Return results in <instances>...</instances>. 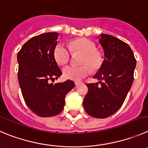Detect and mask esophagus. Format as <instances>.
Wrapping results in <instances>:
<instances>
[{"label":"esophagus","mask_w":148,"mask_h":148,"mask_svg":"<svg viewBox=\"0 0 148 148\" xmlns=\"http://www.w3.org/2000/svg\"><path fill=\"white\" fill-rule=\"evenodd\" d=\"M75 85H79V84H81V82H79V81H75Z\"/></svg>","instance_id":"obj_1"}]
</instances>
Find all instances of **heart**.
<instances>
[{
  "mask_svg": "<svg viewBox=\"0 0 148 148\" xmlns=\"http://www.w3.org/2000/svg\"><path fill=\"white\" fill-rule=\"evenodd\" d=\"M95 43L87 38H77L70 43V48L64 43H58L54 49V56L59 64H66L70 60L71 51L82 53L80 58V64H86L81 66H66L63 69V77L68 79L79 81L90 73L91 69H98L102 64L103 58L99 52L96 50Z\"/></svg>",
  "mask_w": 148,
  "mask_h": 148,
  "instance_id": "heart-1",
  "label": "heart"
}]
</instances>
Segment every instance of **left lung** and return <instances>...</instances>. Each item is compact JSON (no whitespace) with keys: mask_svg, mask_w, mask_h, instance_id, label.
Returning a JSON list of instances; mask_svg holds the SVG:
<instances>
[{"mask_svg":"<svg viewBox=\"0 0 148 148\" xmlns=\"http://www.w3.org/2000/svg\"><path fill=\"white\" fill-rule=\"evenodd\" d=\"M99 42L104 59L93 76L99 82L87 84L83 106L89 115L108 118L123 105L134 81L136 59L131 47L119 38L101 34Z\"/></svg>","mask_w":148,"mask_h":148,"instance_id":"1","label":"left lung"}]
</instances>
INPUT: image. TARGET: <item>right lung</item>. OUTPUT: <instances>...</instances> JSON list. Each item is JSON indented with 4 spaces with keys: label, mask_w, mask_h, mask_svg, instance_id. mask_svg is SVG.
Here are the masks:
<instances>
[{
    "label": "right lung",
    "mask_w": 148,
    "mask_h": 148,
    "mask_svg": "<svg viewBox=\"0 0 148 148\" xmlns=\"http://www.w3.org/2000/svg\"><path fill=\"white\" fill-rule=\"evenodd\" d=\"M58 33L41 34L29 39L17 53L18 81L30 110L40 117L58 114L65 97L75 84L73 81L50 83L62 74L54 56Z\"/></svg>",
    "instance_id": "1"
}]
</instances>
